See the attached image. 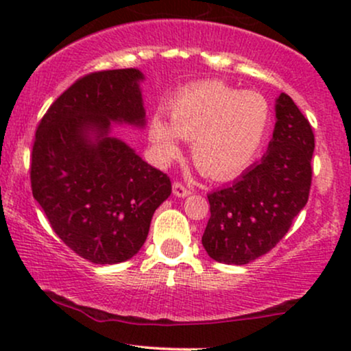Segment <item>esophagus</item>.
<instances>
[{
	"mask_svg": "<svg viewBox=\"0 0 351 351\" xmlns=\"http://www.w3.org/2000/svg\"><path fill=\"white\" fill-rule=\"evenodd\" d=\"M173 195L178 196V198H184V196L191 195V189L184 186L180 181H175V183H173Z\"/></svg>",
	"mask_w": 351,
	"mask_h": 351,
	"instance_id": "esophagus-1",
	"label": "esophagus"
}]
</instances>
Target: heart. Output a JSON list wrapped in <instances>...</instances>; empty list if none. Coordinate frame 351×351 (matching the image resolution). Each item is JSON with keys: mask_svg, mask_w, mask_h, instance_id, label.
I'll list each match as a JSON object with an SVG mask.
<instances>
[{"mask_svg": "<svg viewBox=\"0 0 351 351\" xmlns=\"http://www.w3.org/2000/svg\"><path fill=\"white\" fill-rule=\"evenodd\" d=\"M170 122L155 114L148 138L160 163L180 155L178 136L191 140L196 168L213 180H228L247 170L263 150L272 123L267 99L219 80L184 87L168 106Z\"/></svg>", "mask_w": 351, "mask_h": 351, "instance_id": "1", "label": "heart"}]
</instances>
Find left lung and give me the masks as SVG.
<instances>
[{"label":"left lung","instance_id":"left-lung-1","mask_svg":"<svg viewBox=\"0 0 351 351\" xmlns=\"http://www.w3.org/2000/svg\"><path fill=\"white\" fill-rule=\"evenodd\" d=\"M312 127L287 94L276 100V127L267 153L231 186L209 193L201 243L211 259L244 265L276 247L308 201Z\"/></svg>","mask_w":351,"mask_h":351}]
</instances>
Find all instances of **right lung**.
<instances>
[{"mask_svg":"<svg viewBox=\"0 0 351 351\" xmlns=\"http://www.w3.org/2000/svg\"><path fill=\"white\" fill-rule=\"evenodd\" d=\"M138 69L92 72L47 108L36 130L31 188L62 243L94 264L134 257L171 181L110 135L145 127Z\"/></svg>","mask_w":351,"mask_h":351,"instance_id":"1","label":"right lung"}]
</instances>
